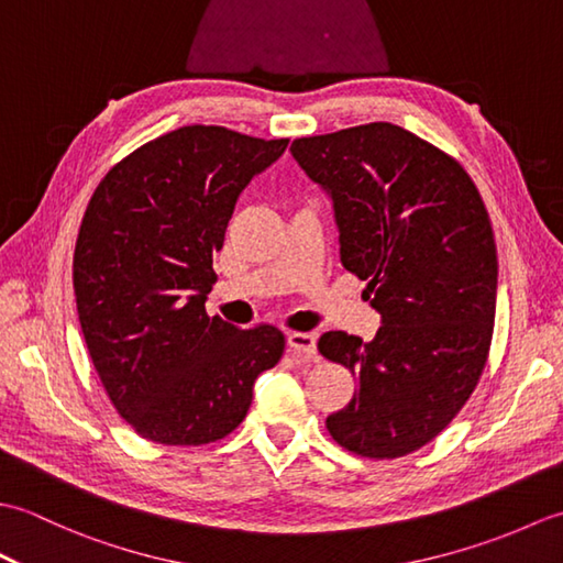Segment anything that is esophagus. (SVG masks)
<instances>
[{
	"instance_id": "obj_1",
	"label": "esophagus",
	"mask_w": 563,
	"mask_h": 563,
	"mask_svg": "<svg viewBox=\"0 0 563 563\" xmlns=\"http://www.w3.org/2000/svg\"><path fill=\"white\" fill-rule=\"evenodd\" d=\"M290 351L314 357L317 355V333L314 331H290L288 333Z\"/></svg>"
}]
</instances>
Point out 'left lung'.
Masks as SVG:
<instances>
[{"instance_id":"1","label":"left lung","mask_w":563,"mask_h":563,"mask_svg":"<svg viewBox=\"0 0 563 563\" xmlns=\"http://www.w3.org/2000/svg\"><path fill=\"white\" fill-rule=\"evenodd\" d=\"M290 152L331 198L341 263L367 280L382 324L369 343L319 339L357 377L327 428L361 457H401L457 416L484 369L498 288L488 212L457 162L399 125L300 137Z\"/></svg>"}]
</instances>
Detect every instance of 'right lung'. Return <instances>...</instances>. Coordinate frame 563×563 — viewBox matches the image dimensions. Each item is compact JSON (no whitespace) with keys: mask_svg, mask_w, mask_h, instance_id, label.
<instances>
[{"mask_svg":"<svg viewBox=\"0 0 563 563\" xmlns=\"http://www.w3.org/2000/svg\"><path fill=\"white\" fill-rule=\"evenodd\" d=\"M290 140L186 125L103 176L75 246L84 341L113 406L142 438L206 445L244 421L251 389L280 361L275 327L208 317L212 256L249 181Z\"/></svg>","mask_w":563,"mask_h":563,"instance_id":"add662e5","label":"right lung"}]
</instances>
